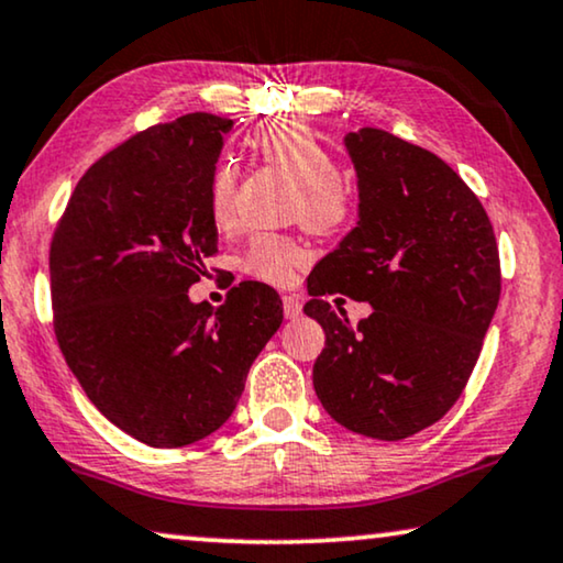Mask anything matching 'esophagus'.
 <instances>
[{"label": "esophagus", "instance_id": "1", "mask_svg": "<svg viewBox=\"0 0 563 563\" xmlns=\"http://www.w3.org/2000/svg\"><path fill=\"white\" fill-rule=\"evenodd\" d=\"M283 311H286V319H298V317H301V311H303L301 298H298L296 294L283 296Z\"/></svg>", "mask_w": 563, "mask_h": 563}]
</instances>
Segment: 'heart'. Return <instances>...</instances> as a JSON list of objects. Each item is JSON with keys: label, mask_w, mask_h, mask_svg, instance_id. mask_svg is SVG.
Masks as SVG:
<instances>
[{"label": "heart", "mask_w": 563, "mask_h": 563, "mask_svg": "<svg viewBox=\"0 0 563 563\" xmlns=\"http://www.w3.org/2000/svg\"><path fill=\"white\" fill-rule=\"evenodd\" d=\"M254 152L267 167L283 172L296 183L290 216L317 234H334L344 229L355 211V195L336 175L334 154L301 120H269L252 136ZM239 169L231 159H221L211 175L208 203L219 227L234 219V195ZM306 260V250L296 239L283 234H257L242 254V269L269 286H286L294 267Z\"/></svg>", "instance_id": "heart-1"}]
</instances>
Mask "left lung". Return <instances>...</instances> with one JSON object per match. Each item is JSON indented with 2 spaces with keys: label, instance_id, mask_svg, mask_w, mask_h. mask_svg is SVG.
Segmentation results:
<instances>
[{
  "label": "left lung",
  "instance_id": "1",
  "mask_svg": "<svg viewBox=\"0 0 563 563\" xmlns=\"http://www.w3.org/2000/svg\"><path fill=\"white\" fill-rule=\"evenodd\" d=\"M344 148L357 227L309 275L303 311L327 334L313 388L347 430L404 440L443 419L468 384L499 303L497 239L440 156L380 129L347 133ZM332 292L371 302L372 317L352 328L323 301Z\"/></svg>",
  "mask_w": 563,
  "mask_h": 563
}]
</instances>
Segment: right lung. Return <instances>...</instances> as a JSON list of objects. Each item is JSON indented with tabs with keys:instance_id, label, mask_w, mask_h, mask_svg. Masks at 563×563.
Segmentation results:
<instances>
[{
	"instance_id": "1",
	"label": "right lung",
	"mask_w": 563,
	"mask_h": 563,
	"mask_svg": "<svg viewBox=\"0 0 563 563\" xmlns=\"http://www.w3.org/2000/svg\"><path fill=\"white\" fill-rule=\"evenodd\" d=\"M231 129L190 112L136 133L85 172L51 242L58 347L87 399L152 448L219 430L283 324L265 283L219 311L187 296L219 252L208 190Z\"/></svg>"
}]
</instances>
